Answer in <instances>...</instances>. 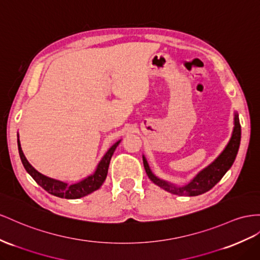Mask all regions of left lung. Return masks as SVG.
<instances>
[{
    "mask_svg": "<svg viewBox=\"0 0 260 260\" xmlns=\"http://www.w3.org/2000/svg\"><path fill=\"white\" fill-rule=\"evenodd\" d=\"M241 143V124L240 119H238L237 113H234V128L232 136L226 146L221 154L217 156L211 164H209L207 167L201 170L196 176L188 182L185 186H177L172 182L164 180L162 178H158L155 174H154L149 163L143 155V165L145 168V172L149 178L157 185L158 187L163 188L164 190L178 194V196H189V197H193V196H199L209 191L210 189L213 188L217 182H219L222 177L225 175V173L230 170L231 166L233 165L234 160L236 158L238 149H240Z\"/></svg>",
    "mask_w": 260,
    "mask_h": 260,
    "instance_id": "1",
    "label": "left lung"
}]
</instances>
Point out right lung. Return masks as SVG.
Returning <instances> with one entry per match:
<instances>
[{"instance_id":"right-lung-1","label":"right lung","mask_w":260,"mask_h":260,"mask_svg":"<svg viewBox=\"0 0 260 260\" xmlns=\"http://www.w3.org/2000/svg\"><path fill=\"white\" fill-rule=\"evenodd\" d=\"M120 142L121 140H119V141H117L106 153H105V155L100 160V163H98L95 172L92 175H89V176L82 179L79 182L70 185L64 181L48 177L46 175L39 173L36 168H34L31 164L27 160L26 156L24 155L22 146H20V142H19V136L17 133L18 153L20 156V160H22L26 172L29 174L34 178V180L36 181L39 186L43 187L46 191H48L50 194L55 196V197L66 198V199H79L82 197H85V196L94 192L95 190H97V189H100L102 187L105 179L107 177L111 156H113L115 150L117 149V146Z\"/></svg>"}]
</instances>
